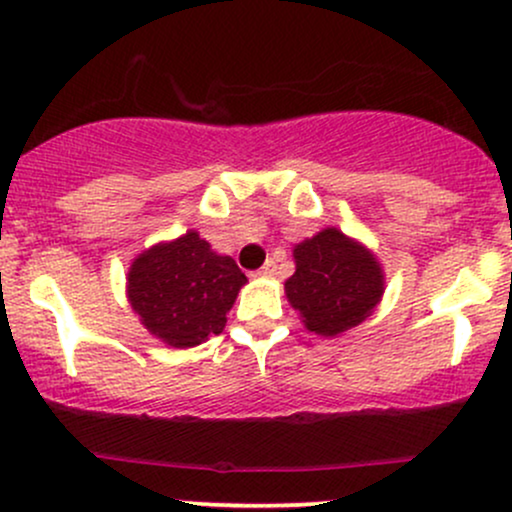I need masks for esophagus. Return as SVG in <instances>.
<instances>
[{"label":"esophagus","instance_id":"obj_1","mask_svg":"<svg viewBox=\"0 0 512 512\" xmlns=\"http://www.w3.org/2000/svg\"><path fill=\"white\" fill-rule=\"evenodd\" d=\"M257 274H260V276H274L276 274V262L267 260V262H264V267Z\"/></svg>","mask_w":512,"mask_h":512}]
</instances>
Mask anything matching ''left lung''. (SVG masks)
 I'll return each instance as SVG.
<instances>
[{
    "label": "left lung",
    "instance_id": "8db88e82",
    "mask_svg": "<svg viewBox=\"0 0 512 512\" xmlns=\"http://www.w3.org/2000/svg\"><path fill=\"white\" fill-rule=\"evenodd\" d=\"M296 272L284 284L291 308L320 337L361 325L385 293L383 264L339 228H322L293 248Z\"/></svg>",
    "mask_w": 512,
    "mask_h": 512
}]
</instances>
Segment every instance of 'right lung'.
Here are the masks:
<instances>
[{
	"label": "right lung",
	"instance_id": "right-lung-1",
	"mask_svg": "<svg viewBox=\"0 0 512 512\" xmlns=\"http://www.w3.org/2000/svg\"><path fill=\"white\" fill-rule=\"evenodd\" d=\"M248 276L197 231L139 252L127 272V301L139 322L173 349L207 342L226 327Z\"/></svg>",
	"mask_w": 512,
	"mask_h": 512
}]
</instances>
